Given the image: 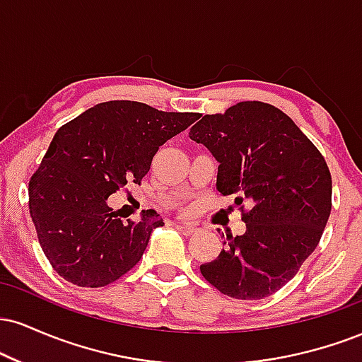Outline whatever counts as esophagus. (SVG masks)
Here are the masks:
<instances>
[{
    "mask_svg": "<svg viewBox=\"0 0 362 362\" xmlns=\"http://www.w3.org/2000/svg\"><path fill=\"white\" fill-rule=\"evenodd\" d=\"M175 228L180 233H184L185 236H190V235H195L199 231V228H195L194 224H189V223H175Z\"/></svg>",
    "mask_w": 362,
    "mask_h": 362,
    "instance_id": "1",
    "label": "esophagus"
}]
</instances>
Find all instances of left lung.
I'll list each match as a JSON object with an SVG mask.
<instances>
[{
    "instance_id": "left-lung-1",
    "label": "left lung",
    "mask_w": 362,
    "mask_h": 362,
    "mask_svg": "<svg viewBox=\"0 0 362 362\" xmlns=\"http://www.w3.org/2000/svg\"><path fill=\"white\" fill-rule=\"evenodd\" d=\"M189 136L219 163L218 192L248 207L245 233L226 236L201 274L236 300L271 296L296 276L325 230L332 209L325 158L284 112L264 102L204 115Z\"/></svg>"
}]
</instances>
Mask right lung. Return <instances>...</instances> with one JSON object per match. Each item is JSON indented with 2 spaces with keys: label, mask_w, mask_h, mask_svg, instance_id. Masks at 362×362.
<instances>
[{
  "label": "right lung",
  "mask_w": 362,
  "mask_h": 362,
  "mask_svg": "<svg viewBox=\"0 0 362 362\" xmlns=\"http://www.w3.org/2000/svg\"><path fill=\"white\" fill-rule=\"evenodd\" d=\"M199 117L112 100L83 112L54 134L28 184V209L42 252L62 279L102 288L138 264L163 219L149 209L138 223H122L109 195L127 182L141 184L158 148Z\"/></svg>",
  "instance_id": "right-lung-1"
}]
</instances>
